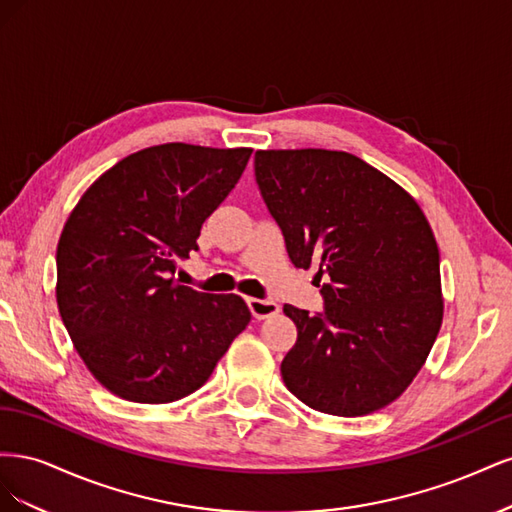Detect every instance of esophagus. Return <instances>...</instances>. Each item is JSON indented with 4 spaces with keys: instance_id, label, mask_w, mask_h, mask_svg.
Wrapping results in <instances>:
<instances>
[{
    "instance_id": "34e87169",
    "label": "esophagus",
    "mask_w": 512,
    "mask_h": 512,
    "mask_svg": "<svg viewBox=\"0 0 512 512\" xmlns=\"http://www.w3.org/2000/svg\"><path fill=\"white\" fill-rule=\"evenodd\" d=\"M247 307H250V312L256 320H262V318H269V316H275L277 312H280V305H277L275 301L271 299H256V297H250L247 299Z\"/></svg>"
}]
</instances>
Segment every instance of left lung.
<instances>
[{"instance_id": "8db88e82", "label": "left lung", "mask_w": 512, "mask_h": 512, "mask_svg": "<svg viewBox=\"0 0 512 512\" xmlns=\"http://www.w3.org/2000/svg\"><path fill=\"white\" fill-rule=\"evenodd\" d=\"M254 177L294 267H318L322 309L284 305L288 391L335 416L389 406L442 324L440 252L416 200L346 151H256Z\"/></svg>"}]
</instances>
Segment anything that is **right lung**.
Instances as JSON below:
<instances>
[{
  "label": "right lung",
  "instance_id": "1",
  "mask_svg": "<svg viewBox=\"0 0 512 512\" xmlns=\"http://www.w3.org/2000/svg\"><path fill=\"white\" fill-rule=\"evenodd\" d=\"M250 156L149 147L106 170L70 213L57 245L59 316L87 369L121 399L170 404L194 393L250 322L237 294L173 277Z\"/></svg>",
  "mask_w": 512,
  "mask_h": 512
}]
</instances>
